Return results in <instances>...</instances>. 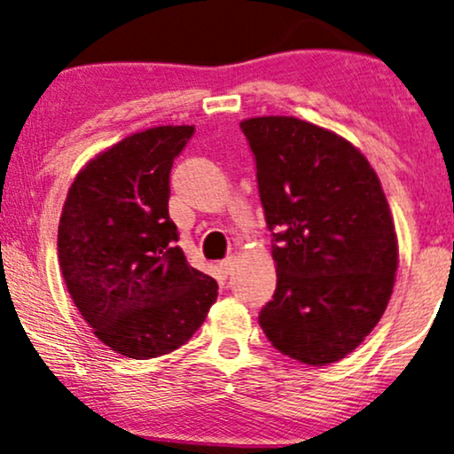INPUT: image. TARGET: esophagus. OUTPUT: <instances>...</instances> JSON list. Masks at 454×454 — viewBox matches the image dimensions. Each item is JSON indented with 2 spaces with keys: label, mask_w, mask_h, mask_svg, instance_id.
I'll list each match as a JSON object with an SVG mask.
<instances>
[{
  "label": "esophagus",
  "mask_w": 454,
  "mask_h": 454,
  "mask_svg": "<svg viewBox=\"0 0 454 454\" xmlns=\"http://www.w3.org/2000/svg\"><path fill=\"white\" fill-rule=\"evenodd\" d=\"M232 268H234V257H228V259H223V262H220V270L223 271V274H231Z\"/></svg>",
  "instance_id": "34e87169"
}]
</instances>
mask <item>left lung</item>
I'll list each match as a JSON object with an SVG mask.
<instances>
[{
	"label": "left lung",
	"mask_w": 454,
	"mask_h": 454,
	"mask_svg": "<svg viewBox=\"0 0 454 454\" xmlns=\"http://www.w3.org/2000/svg\"><path fill=\"white\" fill-rule=\"evenodd\" d=\"M274 231V299L259 313L271 347L336 364L376 328L398 268V239L376 170L347 138L294 116L240 122Z\"/></svg>",
	"instance_id": "8db88e82"
}]
</instances>
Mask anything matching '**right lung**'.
<instances>
[{
    "mask_svg": "<svg viewBox=\"0 0 454 454\" xmlns=\"http://www.w3.org/2000/svg\"><path fill=\"white\" fill-rule=\"evenodd\" d=\"M195 126L132 132L78 170L58 226V259L93 334L130 359L183 347L217 299V282L174 247L170 170Z\"/></svg>",
    "mask_w": 454,
    "mask_h": 454,
    "instance_id": "obj_1",
    "label": "right lung"
}]
</instances>
